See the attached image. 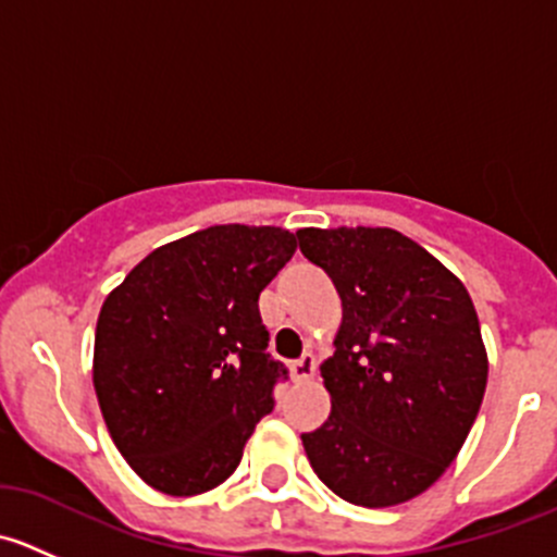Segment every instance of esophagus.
<instances>
[{
  "mask_svg": "<svg viewBox=\"0 0 557 557\" xmlns=\"http://www.w3.org/2000/svg\"><path fill=\"white\" fill-rule=\"evenodd\" d=\"M314 369H318V363H314V356H312V352H305L299 361L290 363V377H294L296 383H307V380L314 377Z\"/></svg>",
  "mask_w": 557,
  "mask_h": 557,
  "instance_id": "34e87169",
  "label": "esophagus"
}]
</instances>
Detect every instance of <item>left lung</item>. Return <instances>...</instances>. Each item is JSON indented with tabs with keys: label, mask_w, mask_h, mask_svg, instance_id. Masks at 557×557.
Listing matches in <instances>:
<instances>
[{
	"label": "left lung",
	"mask_w": 557,
	"mask_h": 557,
	"mask_svg": "<svg viewBox=\"0 0 557 557\" xmlns=\"http://www.w3.org/2000/svg\"><path fill=\"white\" fill-rule=\"evenodd\" d=\"M334 283L342 325L320 367L331 414L301 434L325 487L383 509L429 491L463 447L487 385V350L466 285L393 228H299Z\"/></svg>",
	"instance_id": "obj_1"
}]
</instances>
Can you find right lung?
<instances>
[{
    "instance_id": "right-lung-1",
    "label": "right lung",
    "mask_w": 557,
    "mask_h": 557,
    "mask_svg": "<svg viewBox=\"0 0 557 557\" xmlns=\"http://www.w3.org/2000/svg\"><path fill=\"white\" fill-rule=\"evenodd\" d=\"M277 226H210L156 247L110 290L94 336L99 409L134 474L199 496L234 474L283 363L258 296L296 252Z\"/></svg>"
}]
</instances>
